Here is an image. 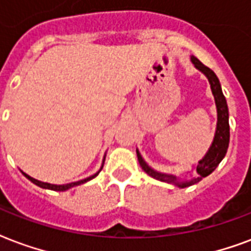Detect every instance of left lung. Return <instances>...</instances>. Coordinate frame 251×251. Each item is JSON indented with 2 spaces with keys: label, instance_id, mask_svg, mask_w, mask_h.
I'll return each mask as SVG.
<instances>
[{
  "label": "left lung",
  "instance_id": "obj_1",
  "mask_svg": "<svg viewBox=\"0 0 251 251\" xmlns=\"http://www.w3.org/2000/svg\"><path fill=\"white\" fill-rule=\"evenodd\" d=\"M191 62L194 63V66L199 71H201L202 74L206 76V79H208L210 84V89H212L213 97H215L216 108H217V127H216L215 138H213V142L210 145L209 150L206 151L204 158L201 160H199L198 167H196L198 175L192 177V179H189V180L181 181L179 180V177L174 176V175H168V174L155 171L154 168H151L143 160L142 155L137 150L139 164H141V167H142V170L146 172L147 175H150L151 177H154L156 180L175 184L177 187H180V188H185V187H189V185L196 184V183L201 180L202 177L208 176L209 174L215 171L216 167L219 166L220 162L224 159V156L226 154L227 146H229V138H230V131H229V110H227L226 100H225V96H224L223 89H221L219 77L216 76L215 72L210 68L204 66L198 57L191 56Z\"/></svg>",
  "mask_w": 251,
  "mask_h": 251
}]
</instances>
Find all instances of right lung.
<instances>
[{"instance_id": "right-lung-1", "label": "right lung", "mask_w": 251, "mask_h": 251, "mask_svg": "<svg viewBox=\"0 0 251 251\" xmlns=\"http://www.w3.org/2000/svg\"><path fill=\"white\" fill-rule=\"evenodd\" d=\"M104 160H105V158H104ZM101 168H102V167H101ZM101 168H100V171H101ZM100 171H99V172H100ZM99 172H96L95 175H92V176L87 177V179H83V180L74 181V183H68V184H60V185H57V184H50V183H45V181L36 180V179H34V177L28 176L27 174H25L24 171H22V174H24L25 176L27 177L28 180L32 181L34 184H36V185H38V187H41V188L52 189V191H67V189L72 188V187H76V185H80V184H84V183H87V181H89V180H91V179H93V177L97 176V175H99Z\"/></svg>"}]
</instances>
